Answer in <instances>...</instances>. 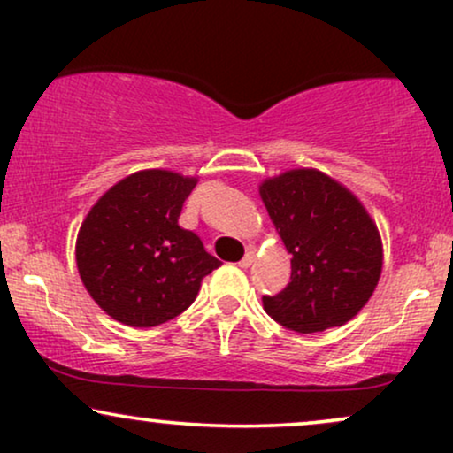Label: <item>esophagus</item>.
Listing matches in <instances>:
<instances>
[{
    "mask_svg": "<svg viewBox=\"0 0 453 453\" xmlns=\"http://www.w3.org/2000/svg\"><path fill=\"white\" fill-rule=\"evenodd\" d=\"M253 259H256V253L247 251V256H244V257L241 259V262H238V266H241V268H249V266H251V264H253Z\"/></svg>",
    "mask_w": 453,
    "mask_h": 453,
    "instance_id": "34e87169",
    "label": "esophagus"
}]
</instances>
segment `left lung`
<instances>
[{"mask_svg": "<svg viewBox=\"0 0 453 453\" xmlns=\"http://www.w3.org/2000/svg\"><path fill=\"white\" fill-rule=\"evenodd\" d=\"M259 196L292 253V280L277 296H264V311L300 334L353 319L383 266L381 236L362 202L315 168L266 179Z\"/></svg>", "mask_w": 453, "mask_h": 453, "instance_id": "left-lung-1", "label": "left lung"}]
</instances>
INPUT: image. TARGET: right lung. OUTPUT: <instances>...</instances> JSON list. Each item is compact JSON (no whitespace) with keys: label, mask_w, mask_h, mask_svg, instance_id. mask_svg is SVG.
<instances>
[{"label":"right lung","mask_w":453,"mask_h":453,"mask_svg":"<svg viewBox=\"0 0 453 453\" xmlns=\"http://www.w3.org/2000/svg\"><path fill=\"white\" fill-rule=\"evenodd\" d=\"M196 176L140 170L119 180L87 212L76 238L82 285L102 311L150 327L194 303L202 279L219 268L194 232L179 226Z\"/></svg>","instance_id":"obj_1"}]
</instances>
